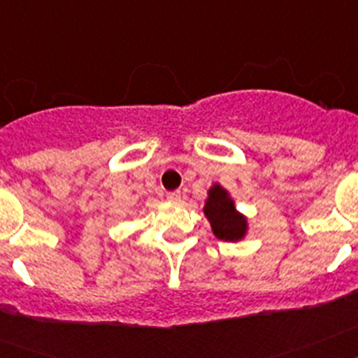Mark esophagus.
Segmentation results:
<instances>
[{
  "instance_id": "esophagus-1",
  "label": "esophagus",
  "mask_w": 358,
  "mask_h": 358,
  "mask_svg": "<svg viewBox=\"0 0 358 358\" xmlns=\"http://www.w3.org/2000/svg\"><path fill=\"white\" fill-rule=\"evenodd\" d=\"M166 199H169V201H172V202H177L179 199H181V192H170V194L166 195Z\"/></svg>"
}]
</instances>
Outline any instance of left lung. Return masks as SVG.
Segmentation results:
<instances>
[{
    "instance_id": "left-lung-1",
    "label": "left lung",
    "mask_w": 358,
    "mask_h": 358,
    "mask_svg": "<svg viewBox=\"0 0 358 358\" xmlns=\"http://www.w3.org/2000/svg\"><path fill=\"white\" fill-rule=\"evenodd\" d=\"M204 213L210 218L213 233L217 238L235 242L240 240L245 233V218L238 215L233 206V201L227 197L226 189L215 185L210 189V197L204 204Z\"/></svg>"
}]
</instances>
